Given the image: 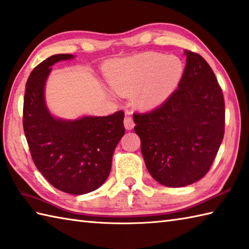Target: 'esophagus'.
Wrapping results in <instances>:
<instances>
[{"mask_svg":"<svg viewBox=\"0 0 249 249\" xmlns=\"http://www.w3.org/2000/svg\"><path fill=\"white\" fill-rule=\"evenodd\" d=\"M124 126H125V128L128 129V130L134 128L135 123H134V120H133V118H131V116H129V115L125 116V119H124Z\"/></svg>","mask_w":249,"mask_h":249,"instance_id":"obj_1","label":"esophagus"}]
</instances>
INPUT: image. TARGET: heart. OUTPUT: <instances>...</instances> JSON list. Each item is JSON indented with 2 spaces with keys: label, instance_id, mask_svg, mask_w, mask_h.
Wrapping results in <instances>:
<instances>
[{
  "label": "heart",
  "instance_id": "heart-1",
  "mask_svg": "<svg viewBox=\"0 0 249 249\" xmlns=\"http://www.w3.org/2000/svg\"><path fill=\"white\" fill-rule=\"evenodd\" d=\"M183 62L177 56L148 52L114 62L108 80L118 94L130 96L139 92L137 104L153 108L176 89L183 74Z\"/></svg>",
  "mask_w": 249,
  "mask_h": 249
}]
</instances>
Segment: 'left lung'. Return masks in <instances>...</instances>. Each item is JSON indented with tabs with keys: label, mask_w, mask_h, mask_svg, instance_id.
Masks as SVG:
<instances>
[{
	"label": "left lung",
	"mask_w": 249,
	"mask_h": 249,
	"mask_svg": "<svg viewBox=\"0 0 249 249\" xmlns=\"http://www.w3.org/2000/svg\"><path fill=\"white\" fill-rule=\"evenodd\" d=\"M187 65L162 105L135 113V133L149 173L170 188L189 186L211 168L225 135V99L204 58L184 51Z\"/></svg>",
	"instance_id": "8db88e82"
}]
</instances>
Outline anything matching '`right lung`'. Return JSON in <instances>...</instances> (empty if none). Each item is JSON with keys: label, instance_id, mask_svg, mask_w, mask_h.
Wrapping results in <instances>:
<instances>
[{"label": "right lung", "instance_id": "obj_1", "mask_svg": "<svg viewBox=\"0 0 249 249\" xmlns=\"http://www.w3.org/2000/svg\"><path fill=\"white\" fill-rule=\"evenodd\" d=\"M70 53L51 56L29 75L23 98V130L34 164L52 186L81 196L95 191L108 178L112 155L125 134L124 112L77 120L53 118L44 89L52 66L72 59Z\"/></svg>", "mask_w": 249, "mask_h": 249}]
</instances>
